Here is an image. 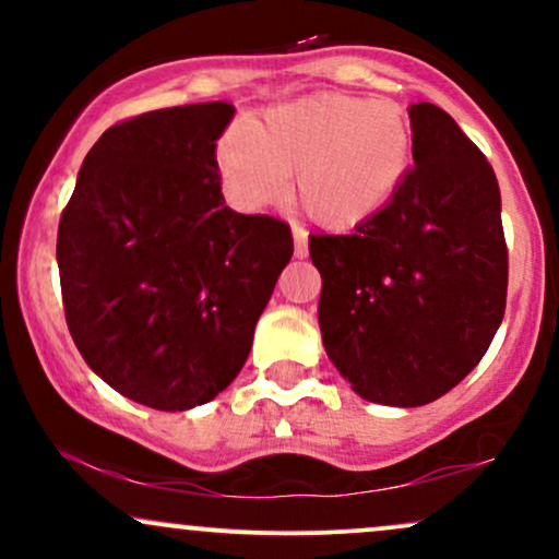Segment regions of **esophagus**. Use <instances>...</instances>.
Masks as SVG:
<instances>
[{"mask_svg":"<svg viewBox=\"0 0 559 559\" xmlns=\"http://www.w3.org/2000/svg\"><path fill=\"white\" fill-rule=\"evenodd\" d=\"M294 254H297L299 260L307 258V230L299 226H294Z\"/></svg>","mask_w":559,"mask_h":559,"instance_id":"obj_1","label":"esophagus"}]
</instances>
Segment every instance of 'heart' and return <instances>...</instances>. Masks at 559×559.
Wrapping results in <instances>:
<instances>
[{"mask_svg":"<svg viewBox=\"0 0 559 559\" xmlns=\"http://www.w3.org/2000/svg\"><path fill=\"white\" fill-rule=\"evenodd\" d=\"M413 128L396 102L307 94L281 102L217 144V170L230 197L260 210L286 191L323 228H355L373 217L404 181Z\"/></svg>","mask_w":559,"mask_h":559,"instance_id":"heart-1","label":"heart"}]
</instances>
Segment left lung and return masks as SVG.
I'll use <instances>...</instances> for the list:
<instances>
[{"label": "left lung", "mask_w": 559, "mask_h": 559, "mask_svg": "<svg viewBox=\"0 0 559 559\" xmlns=\"http://www.w3.org/2000/svg\"><path fill=\"white\" fill-rule=\"evenodd\" d=\"M413 159L349 236H310L329 360L368 402L420 407L480 362L504 316L502 197L484 152L431 102L409 107Z\"/></svg>", "instance_id": "8db88e82"}]
</instances>
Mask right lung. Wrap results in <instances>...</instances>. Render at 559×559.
Masks as SVG:
<instances>
[{
	"label": "right lung",
	"mask_w": 559,
	"mask_h": 559,
	"mask_svg": "<svg viewBox=\"0 0 559 559\" xmlns=\"http://www.w3.org/2000/svg\"><path fill=\"white\" fill-rule=\"evenodd\" d=\"M228 102L107 128L57 230L62 307L88 368L128 400L183 413L239 376L294 254L271 215L226 207L215 146Z\"/></svg>",
	"instance_id": "right-lung-1"
}]
</instances>
